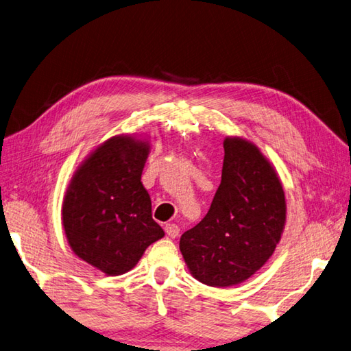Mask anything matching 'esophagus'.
<instances>
[{"mask_svg": "<svg viewBox=\"0 0 351 351\" xmlns=\"http://www.w3.org/2000/svg\"><path fill=\"white\" fill-rule=\"evenodd\" d=\"M165 232H167V234L169 236V238H177L178 236V233H180V228H178V226L177 224H167L165 226Z\"/></svg>", "mask_w": 351, "mask_h": 351, "instance_id": "esophagus-1", "label": "esophagus"}]
</instances>
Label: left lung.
Listing matches in <instances>:
<instances>
[{
    "mask_svg": "<svg viewBox=\"0 0 351 351\" xmlns=\"http://www.w3.org/2000/svg\"><path fill=\"white\" fill-rule=\"evenodd\" d=\"M285 221V191L274 167L250 141L226 138L210 209L182 234L180 252L198 282L215 288L238 285L273 256Z\"/></svg>",
    "mask_w": 351,
    "mask_h": 351,
    "instance_id": "1",
    "label": "left lung"
}]
</instances>
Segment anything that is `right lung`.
<instances>
[{
  "label": "right lung",
  "mask_w": 351,
  "mask_h": 351,
  "mask_svg": "<svg viewBox=\"0 0 351 351\" xmlns=\"http://www.w3.org/2000/svg\"><path fill=\"white\" fill-rule=\"evenodd\" d=\"M148 153V141L113 136L86 157L63 198L69 247L107 276L130 271L147 247L165 236L141 182Z\"/></svg>",
  "instance_id": "right-lung-1"
}]
</instances>
